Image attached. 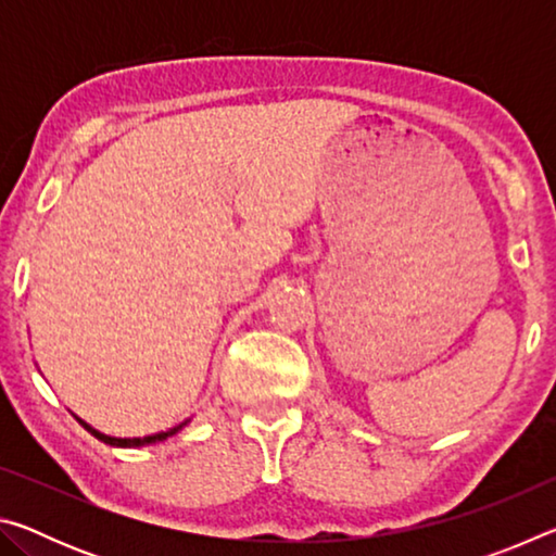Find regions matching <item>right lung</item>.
Segmentation results:
<instances>
[{
    "label": "right lung",
    "mask_w": 556,
    "mask_h": 556,
    "mask_svg": "<svg viewBox=\"0 0 556 556\" xmlns=\"http://www.w3.org/2000/svg\"><path fill=\"white\" fill-rule=\"evenodd\" d=\"M83 427H86L92 437L96 439H100V441H105V444H110V446H119V448H137V446H147V444H159V441H164V439H168V437H174L178 429L181 427H186V421L184 425H178V427H174V429H168V431H159V434H152V437H135V439H117V437H108V434H102V431H98V429H92L90 425H86V421L83 419H78Z\"/></svg>",
    "instance_id": "1"
}]
</instances>
